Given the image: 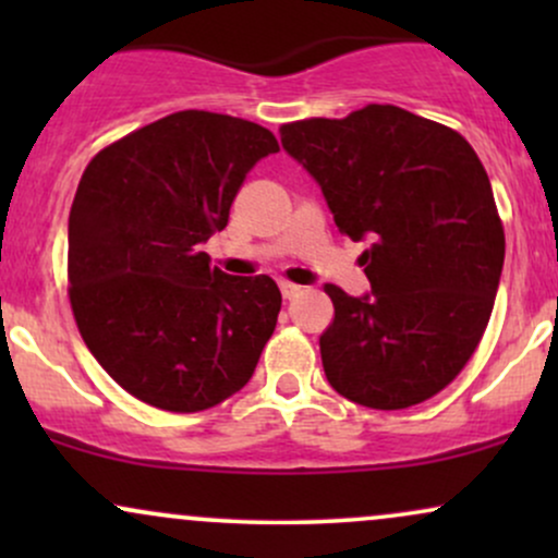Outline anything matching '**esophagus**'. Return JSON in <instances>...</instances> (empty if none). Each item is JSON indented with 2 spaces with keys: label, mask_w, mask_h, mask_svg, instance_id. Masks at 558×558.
I'll return each instance as SVG.
<instances>
[{
  "label": "esophagus",
  "mask_w": 558,
  "mask_h": 558,
  "mask_svg": "<svg viewBox=\"0 0 558 558\" xmlns=\"http://www.w3.org/2000/svg\"><path fill=\"white\" fill-rule=\"evenodd\" d=\"M299 291H301L299 286L288 283V280H280V293H283V299H293V296H299Z\"/></svg>",
  "instance_id": "obj_1"
}]
</instances>
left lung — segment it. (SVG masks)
Returning <instances> with one entry per match:
<instances>
[{"instance_id":"obj_1","label":"left lung","mask_w":558,"mask_h":558,"mask_svg":"<svg viewBox=\"0 0 558 558\" xmlns=\"http://www.w3.org/2000/svg\"><path fill=\"white\" fill-rule=\"evenodd\" d=\"M283 149L323 189L362 254L373 293L328 283L319 336L328 383L369 409L440 393L475 354L504 267V226L483 162L462 133L393 105L280 125Z\"/></svg>"}]
</instances>
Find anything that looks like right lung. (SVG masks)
<instances>
[{
  "mask_svg": "<svg viewBox=\"0 0 558 558\" xmlns=\"http://www.w3.org/2000/svg\"><path fill=\"white\" fill-rule=\"evenodd\" d=\"M280 146L267 128L183 110L112 141L83 170L68 222V296L83 343L149 407L191 414L241 390L270 341V275L209 267L246 172Z\"/></svg>",
  "mask_w": 558,
  "mask_h": 558,
  "instance_id": "add662e5",
  "label": "right lung"
}]
</instances>
